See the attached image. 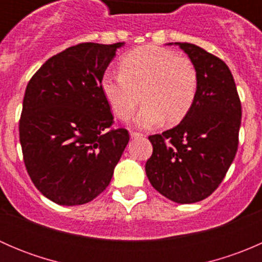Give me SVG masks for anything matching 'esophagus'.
Here are the masks:
<instances>
[{"label":"esophagus","instance_id":"1","mask_svg":"<svg viewBox=\"0 0 262 262\" xmlns=\"http://www.w3.org/2000/svg\"><path fill=\"white\" fill-rule=\"evenodd\" d=\"M142 137H143V134L139 133V132H130L132 139H138V138H142Z\"/></svg>","mask_w":262,"mask_h":262}]
</instances>
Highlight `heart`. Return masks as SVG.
Segmentation results:
<instances>
[{"label": "heart", "mask_w": 262, "mask_h": 262, "mask_svg": "<svg viewBox=\"0 0 262 262\" xmlns=\"http://www.w3.org/2000/svg\"><path fill=\"white\" fill-rule=\"evenodd\" d=\"M199 76L194 63L172 50L156 46L139 47L120 60V72L106 71L101 91L116 118L125 120L139 102L141 128H155L163 121H180L191 109L198 94Z\"/></svg>", "instance_id": "b5f03b06"}]
</instances>
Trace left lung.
Here are the masks:
<instances>
[{"label":"left lung","instance_id":"8db88e82","mask_svg":"<svg viewBox=\"0 0 262 262\" xmlns=\"http://www.w3.org/2000/svg\"><path fill=\"white\" fill-rule=\"evenodd\" d=\"M175 44L196 67L198 94L179 125L148 137L153 152L146 173L163 196L191 204L209 196L233 162L242 109L233 76L223 60L195 44Z\"/></svg>","mask_w":262,"mask_h":262}]
</instances>
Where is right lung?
Here are the masks:
<instances>
[{
    "instance_id": "add662e5",
    "label": "right lung",
    "mask_w": 262,
    "mask_h": 262,
    "mask_svg": "<svg viewBox=\"0 0 262 262\" xmlns=\"http://www.w3.org/2000/svg\"><path fill=\"white\" fill-rule=\"evenodd\" d=\"M124 43H81L49 58L31 77L18 133L31 181L59 205H81L101 194L129 142L110 129L114 116L101 78Z\"/></svg>"
}]
</instances>
